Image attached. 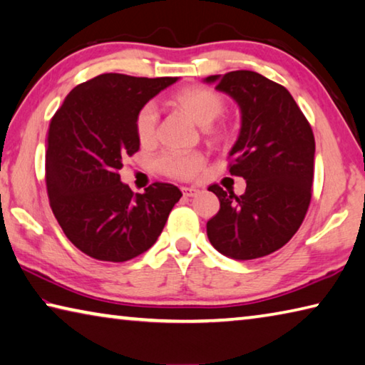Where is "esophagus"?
<instances>
[{
  "mask_svg": "<svg viewBox=\"0 0 365 365\" xmlns=\"http://www.w3.org/2000/svg\"><path fill=\"white\" fill-rule=\"evenodd\" d=\"M182 193H183L185 196H195V195L200 193V190L195 188V187H183V188H182Z\"/></svg>",
  "mask_w": 365,
  "mask_h": 365,
  "instance_id": "obj_1",
  "label": "esophagus"
}]
</instances>
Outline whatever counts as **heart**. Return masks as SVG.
Returning <instances> with one entry per match:
<instances>
[{"label": "heart", "instance_id": "1", "mask_svg": "<svg viewBox=\"0 0 365 365\" xmlns=\"http://www.w3.org/2000/svg\"><path fill=\"white\" fill-rule=\"evenodd\" d=\"M169 103L190 115L197 125H202L205 135L214 143L227 140L230 127L219 119L225 110V98L219 91L205 85H188L177 90ZM158 122V110L151 103L143 104L135 114V135L143 148L156 145ZM154 168L165 177L190 180L205 168V154L197 151H165L154 160Z\"/></svg>", "mask_w": 365, "mask_h": 365}]
</instances>
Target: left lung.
Segmentation results:
<instances>
[{"label":"left lung","instance_id":"8db88e82","mask_svg":"<svg viewBox=\"0 0 365 365\" xmlns=\"http://www.w3.org/2000/svg\"><path fill=\"white\" fill-rule=\"evenodd\" d=\"M242 109V130L228 154V172L243 177L237 196L214 183L219 212L207 220V238L233 259L264 257L298 232L311 205L316 141L311 123L289 91L252 71L209 76Z\"/></svg>","mask_w":365,"mask_h":365}]
</instances>
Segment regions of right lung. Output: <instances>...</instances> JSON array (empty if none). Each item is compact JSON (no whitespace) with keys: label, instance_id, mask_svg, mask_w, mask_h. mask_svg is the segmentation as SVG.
I'll return each mask as SVG.
<instances>
[{"label":"right lung","instance_id":"obj_1","mask_svg":"<svg viewBox=\"0 0 365 365\" xmlns=\"http://www.w3.org/2000/svg\"><path fill=\"white\" fill-rule=\"evenodd\" d=\"M175 77L101 73L77 85L48 128L45 178L49 206L69 242L106 262L137 257L156 243L182 191L154 182L133 193L120 182L125 156L140 150L137 110Z\"/></svg>","mask_w":365,"mask_h":365}]
</instances>
